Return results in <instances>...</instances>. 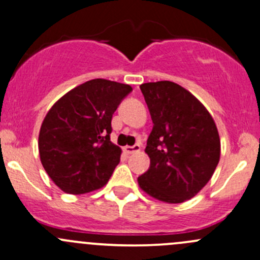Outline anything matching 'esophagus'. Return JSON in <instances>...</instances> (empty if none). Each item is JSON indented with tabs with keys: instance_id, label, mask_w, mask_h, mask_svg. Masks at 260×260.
Segmentation results:
<instances>
[{
	"instance_id": "esophagus-1",
	"label": "esophagus",
	"mask_w": 260,
	"mask_h": 260,
	"mask_svg": "<svg viewBox=\"0 0 260 260\" xmlns=\"http://www.w3.org/2000/svg\"><path fill=\"white\" fill-rule=\"evenodd\" d=\"M123 149H124V152L127 153V154H132V153L141 151V146H139V144H135V146H125Z\"/></svg>"
}]
</instances>
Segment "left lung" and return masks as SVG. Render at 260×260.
I'll return each instance as SVG.
<instances>
[{"label": "left lung", "mask_w": 260, "mask_h": 260, "mask_svg": "<svg viewBox=\"0 0 260 260\" xmlns=\"http://www.w3.org/2000/svg\"><path fill=\"white\" fill-rule=\"evenodd\" d=\"M139 87L153 129L144 149L151 166L138 177V185L157 201L183 203L203 189L217 168V125L203 103L174 82H148Z\"/></svg>", "instance_id": "obj_1"}]
</instances>
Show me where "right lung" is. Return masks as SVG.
<instances>
[{"label": "right lung", "mask_w": 260, "mask_h": 260, "mask_svg": "<svg viewBox=\"0 0 260 260\" xmlns=\"http://www.w3.org/2000/svg\"><path fill=\"white\" fill-rule=\"evenodd\" d=\"M129 84L95 78L62 95L46 114L38 135L41 163L68 194H84L107 184L121 159L112 143V116Z\"/></svg>", "instance_id": "add662e5"}]
</instances>
